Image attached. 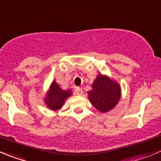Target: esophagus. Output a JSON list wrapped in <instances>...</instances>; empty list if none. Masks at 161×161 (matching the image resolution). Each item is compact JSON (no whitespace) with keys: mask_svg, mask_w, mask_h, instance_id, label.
I'll use <instances>...</instances> for the list:
<instances>
[{"mask_svg":"<svg viewBox=\"0 0 161 161\" xmlns=\"http://www.w3.org/2000/svg\"><path fill=\"white\" fill-rule=\"evenodd\" d=\"M75 94L78 95H82V94H83V91H82V88L80 87H75Z\"/></svg>","mask_w":161,"mask_h":161,"instance_id":"34e87169","label":"esophagus"}]
</instances>
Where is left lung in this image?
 I'll return each mask as SVG.
<instances>
[{"label": "left lung", "instance_id": "left-lung-1", "mask_svg": "<svg viewBox=\"0 0 161 161\" xmlns=\"http://www.w3.org/2000/svg\"><path fill=\"white\" fill-rule=\"evenodd\" d=\"M87 92L92 105L103 113L111 111L118 104L121 98V87L118 82L108 75H98Z\"/></svg>", "mask_w": 161, "mask_h": 161}]
</instances>
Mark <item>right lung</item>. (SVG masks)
<instances>
[{
    "instance_id": "right-lung-1",
    "label": "right lung",
    "mask_w": 161,
    "mask_h": 161,
    "mask_svg": "<svg viewBox=\"0 0 161 161\" xmlns=\"http://www.w3.org/2000/svg\"><path fill=\"white\" fill-rule=\"evenodd\" d=\"M72 94L71 90L62 89L55 81H53L50 84V89L46 92L44 103L50 110L58 111L63 108L64 103L69 97L71 96Z\"/></svg>"
}]
</instances>
